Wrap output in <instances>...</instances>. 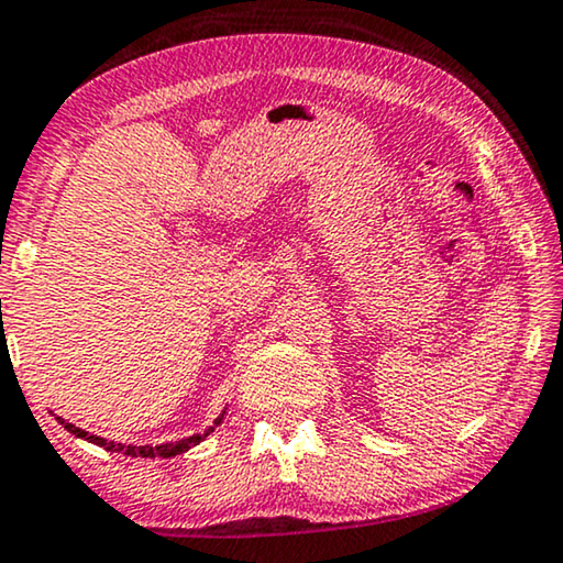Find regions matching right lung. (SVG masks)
Here are the masks:
<instances>
[{
    "label": "right lung",
    "mask_w": 563,
    "mask_h": 563,
    "mask_svg": "<svg viewBox=\"0 0 563 563\" xmlns=\"http://www.w3.org/2000/svg\"><path fill=\"white\" fill-rule=\"evenodd\" d=\"M222 418H225V410L220 412V418L214 420V426H212V428H207L205 433H197V435L181 438V441H172V443H158V445H125V443H118V441H107V438H99V435H95V433H87V430L76 428L74 422H66L64 418H56V420H58L60 426H64L71 435L81 438V441L95 443V445H99V449H104V451H112V453H125V456H135V459H137V456H143V459H156V456H158V459H172V456H179V453L189 451V449H195V445L202 443L205 438L210 435L212 430L220 426Z\"/></svg>",
    "instance_id": "right-lung-1"
}]
</instances>
